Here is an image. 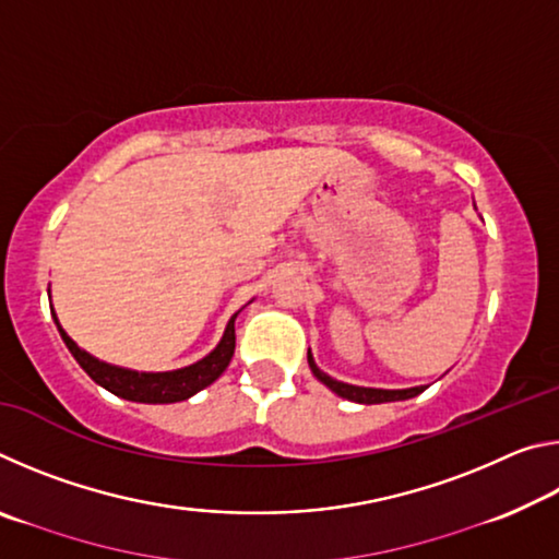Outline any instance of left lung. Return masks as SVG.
<instances>
[{
  "instance_id": "8db88e82",
  "label": "left lung",
  "mask_w": 559,
  "mask_h": 559,
  "mask_svg": "<svg viewBox=\"0 0 559 559\" xmlns=\"http://www.w3.org/2000/svg\"><path fill=\"white\" fill-rule=\"evenodd\" d=\"M308 365H310V370H313L316 380L323 382L328 390H333L337 396H343V400L357 402V404H384V402L412 400V396L421 394L429 386V384H421V386H409V390H377V386H357V384L340 382V380H335V377H330L320 370L313 355H310V349H308Z\"/></svg>"
}]
</instances>
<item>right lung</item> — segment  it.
<instances>
[{
    "instance_id": "right-lung-1",
    "label": "right lung",
    "mask_w": 559,
    "mask_h": 559,
    "mask_svg": "<svg viewBox=\"0 0 559 559\" xmlns=\"http://www.w3.org/2000/svg\"><path fill=\"white\" fill-rule=\"evenodd\" d=\"M239 313H234L229 318L219 345H216L206 357L197 359L194 365L179 367V370H169V372H138V370H128V367L103 362V359L93 357L91 353H86V349L75 345L69 337V333L61 328L59 318H56V313L51 310L53 323H56V328H59L61 340L66 343V347L71 349L75 362L86 370L91 380L100 384L103 390H108L110 394L122 396V400H128V402H143V404L182 402V400H189V396H194L197 392H202L204 386H210L212 382L219 380L222 372L229 367L231 357H234V347H236L234 320Z\"/></svg>"
}]
</instances>
